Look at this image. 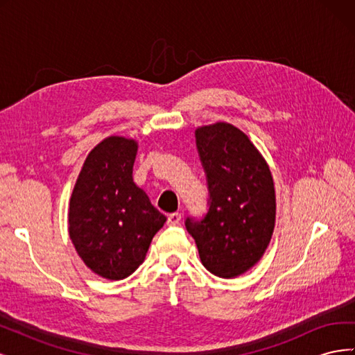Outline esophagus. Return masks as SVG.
Masks as SVG:
<instances>
[{
	"label": "esophagus",
	"instance_id": "1",
	"mask_svg": "<svg viewBox=\"0 0 355 355\" xmlns=\"http://www.w3.org/2000/svg\"><path fill=\"white\" fill-rule=\"evenodd\" d=\"M180 219H182V214L180 213H170L168 216H167V223L168 225H179V222H180Z\"/></svg>",
	"mask_w": 355,
	"mask_h": 355
}]
</instances>
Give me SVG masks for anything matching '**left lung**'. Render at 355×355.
I'll return each instance as SVG.
<instances>
[{"instance_id":"left-lung-1","label":"left lung","mask_w":355,"mask_h":355,"mask_svg":"<svg viewBox=\"0 0 355 355\" xmlns=\"http://www.w3.org/2000/svg\"><path fill=\"white\" fill-rule=\"evenodd\" d=\"M196 142L209 187V211L187 218L201 263L234 278L261 261L275 225L271 170L250 139L228 123L198 127Z\"/></svg>"}]
</instances>
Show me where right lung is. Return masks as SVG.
I'll use <instances>...</instances> for the list:
<instances>
[{"label":"right lung","instance_id":"obj_1","mask_svg":"<svg viewBox=\"0 0 355 355\" xmlns=\"http://www.w3.org/2000/svg\"><path fill=\"white\" fill-rule=\"evenodd\" d=\"M135 139L110 136L85 158L69 201V237L87 268L123 280L145 261L166 216L133 182Z\"/></svg>","mask_w":355,"mask_h":355}]
</instances>
